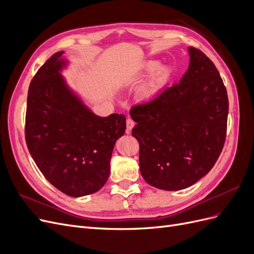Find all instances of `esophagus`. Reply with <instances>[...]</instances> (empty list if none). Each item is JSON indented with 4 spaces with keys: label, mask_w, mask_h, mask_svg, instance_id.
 <instances>
[{
    "label": "esophagus",
    "mask_w": 254,
    "mask_h": 254,
    "mask_svg": "<svg viewBox=\"0 0 254 254\" xmlns=\"http://www.w3.org/2000/svg\"><path fill=\"white\" fill-rule=\"evenodd\" d=\"M134 126V122L131 119H127L126 120V133L131 132V129Z\"/></svg>",
    "instance_id": "esophagus-1"
}]
</instances>
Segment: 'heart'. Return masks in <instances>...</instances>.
I'll use <instances>...</instances> for the list:
<instances>
[{"instance_id": "heart-1", "label": "heart", "mask_w": 254, "mask_h": 254, "mask_svg": "<svg viewBox=\"0 0 254 254\" xmlns=\"http://www.w3.org/2000/svg\"><path fill=\"white\" fill-rule=\"evenodd\" d=\"M158 63L157 61H148L142 66V71L144 73H150L153 69L155 71L150 75L149 79L146 81V83L141 89V97L144 101H150L161 91L165 83L170 77V70L165 65H160L158 68Z\"/></svg>"}]
</instances>
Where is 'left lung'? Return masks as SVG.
<instances>
[{
    "label": "left lung",
    "mask_w": 254,
    "mask_h": 254,
    "mask_svg": "<svg viewBox=\"0 0 254 254\" xmlns=\"http://www.w3.org/2000/svg\"><path fill=\"white\" fill-rule=\"evenodd\" d=\"M189 54V68L179 83L130 110L141 174L160 190L193 186L212 170L226 140L229 101L224 81L201 51L190 47Z\"/></svg>",
    "instance_id": "left-lung-1"
}]
</instances>
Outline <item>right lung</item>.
Instances as JSON below:
<instances>
[{
	"label": "right lung",
	"instance_id": "add662e5",
	"mask_svg": "<svg viewBox=\"0 0 254 254\" xmlns=\"http://www.w3.org/2000/svg\"><path fill=\"white\" fill-rule=\"evenodd\" d=\"M57 52L29 84L25 140L30 156L48 181L71 197L93 194L110 174L115 142L124 135L126 118L92 112L67 86V64Z\"/></svg>",
	"mask_w": 254,
	"mask_h": 254
}]
</instances>
